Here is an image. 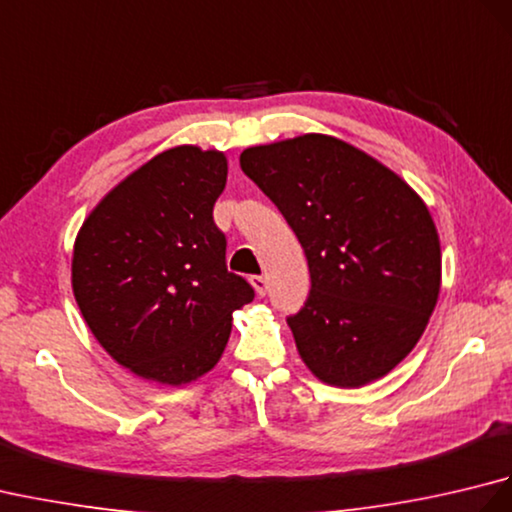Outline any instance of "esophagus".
Returning a JSON list of instances; mask_svg holds the SVG:
<instances>
[{"mask_svg": "<svg viewBox=\"0 0 512 512\" xmlns=\"http://www.w3.org/2000/svg\"><path fill=\"white\" fill-rule=\"evenodd\" d=\"M250 284H253V288H255V292H257L259 297H264L266 292H268V279L262 277V275H257V277L250 279Z\"/></svg>", "mask_w": 512, "mask_h": 512, "instance_id": "1", "label": "esophagus"}]
</instances>
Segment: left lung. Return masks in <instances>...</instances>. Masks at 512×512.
<instances>
[{"label":"left lung","instance_id":"left-lung-1","mask_svg":"<svg viewBox=\"0 0 512 512\" xmlns=\"http://www.w3.org/2000/svg\"><path fill=\"white\" fill-rule=\"evenodd\" d=\"M299 237L310 295L288 325L319 380L361 387L389 374L427 328L442 259L427 204L343 140L306 134L239 156Z\"/></svg>","mask_w":512,"mask_h":512}]
</instances>
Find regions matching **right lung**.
<instances>
[{"label": "right lung", "mask_w": 512, "mask_h": 512, "mask_svg": "<svg viewBox=\"0 0 512 512\" xmlns=\"http://www.w3.org/2000/svg\"><path fill=\"white\" fill-rule=\"evenodd\" d=\"M226 173L222 151H162L116 184L76 235L74 299L103 350L140 378L178 387L209 372L233 310L255 297L228 273L213 222Z\"/></svg>", "instance_id": "add662e5"}]
</instances>
